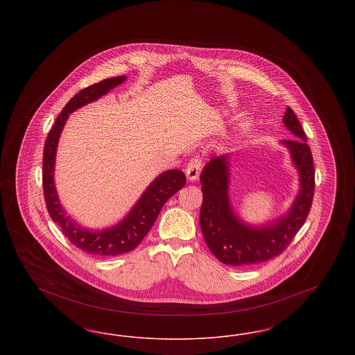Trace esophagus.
I'll return each instance as SVG.
<instances>
[{
    "label": "esophagus",
    "instance_id": "esophagus-1",
    "mask_svg": "<svg viewBox=\"0 0 355 355\" xmlns=\"http://www.w3.org/2000/svg\"><path fill=\"white\" fill-rule=\"evenodd\" d=\"M201 169H202V158H201L200 155L193 157V158L189 161L187 166H186L185 171L187 180L196 181V180L200 177Z\"/></svg>",
    "mask_w": 355,
    "mask_h": 355
}]
</instances>
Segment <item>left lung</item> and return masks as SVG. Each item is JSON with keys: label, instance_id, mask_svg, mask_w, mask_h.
<instances>
[{"label": "left lung", "instance_id": "obj_1", "mask_svg": "<svg viewBox=\"0 0 355 355\" xmlns=\"http://www.w3.org/2000/svg\"><path fill=\"white\" fill-rule=\"evenodd\" d=\"M284 123L298 137L284 144L301 177V191L285 217L259 229L246 226L236 218L227 197V155L210 159L201 173L203 200L200 223L203 238L210 252L225 265L250 266L284 253L309 216L315 187L313 155L304 129L290 106Z\"/></svg>", "mask_w": 355, "mask_h": 355}]
</instances>
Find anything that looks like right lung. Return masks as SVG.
I'll use <instances>...</instances> for the list:
<instances>
[{
    "instance_id": "obj_1",
    "label": "right lung",
    "mask_w": 355,
    "mask_h": 355,
    "mask_svg": "<svg viewBox=\"0 0 355 355\" xmlns=\"http://www.w3.org/2000/svg\"><path fill=\"white\" fill-rule=\"evenodd\" d=\"M125 78V76L106 78L101 83L85 87L74 97H71V100L65 105V107L55 119L44 146L42 186L49 216L61 227L64 236L76 248L81 249L85 253L97 257H113L129 253L135 249L152 229L162 206L186 184L185 174L181 170H169L162 173L146 189L141 200L137 202L125 220L119 222L117 226L101 232H90L83 229L67 216V211L60 205L53 181V171L58 138L69 114L89 102L96 101L97 98L106 94L110 89L123 83Z\"/></svg>"
}]
</instances>
